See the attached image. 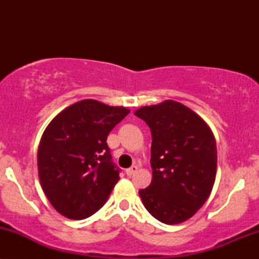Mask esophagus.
Segmentation results:
<instances>
[{
	"label": "esophagus",
	"mask_w": 259,
	"mask_h": 259,
	"mask_svg": "<svg viewBox=\"0 0 259 259\" xmlns=\"http://www.w3.org/2000/svg\"><path fill=\"white\" fill-rule=\"evenodd\" d=\"M136 171H138V167H136V165H132V167H130L129 169H126V175L127 177H132V175H134L136 173Z\"/></svg>",
	"instance_id": "esophagus-1"
}]
</instances>
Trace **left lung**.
<instances>
[{
  "instance_id": "obj_1",
  "label": "left lung",
  "mask_w": 259,
  "mask_h": 259,
  "mask_svg": "<svg viewBox=\"0 0 259 259\" xmlns=\"http://www.w3.org/2000/svg\"><path fill=\"white\" fill-rule=\"evenodd\" d=\"M152 134V183L140 190L151 215L164 224L187 221L209 197L217 175L213 132L197 113L173 100L134 113Z\"/></svg>"
}]
</instances>
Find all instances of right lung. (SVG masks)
<instances>
[{
    "instance_id": "1",
    "label": "right lung",
    "mask_w": 259,
    "mask_h": 259,
    "mask_svg": "<svg viewBox=\"0 0 259 259\" xmlns=\"http://www.w3.org/2000/svg\"><path fill=\"white\" fill-rule=\"evenodd\" d=\"M129 112L82 100L45 129L37 150L38 179L52 207L65 218L85 219L106 203L119 180L107 136Z\"/></svg>"
}]
</instances>
